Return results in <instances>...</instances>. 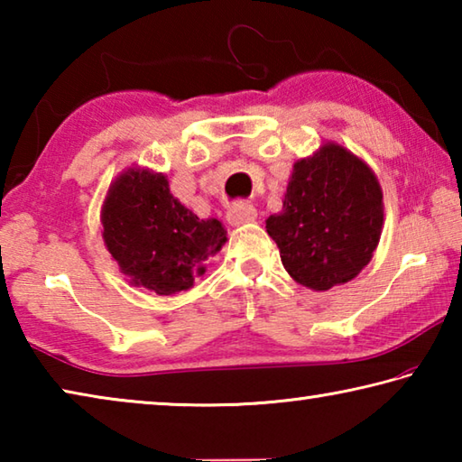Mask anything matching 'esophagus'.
Wrapping results in <instances>:
<instances>
[{
	"instance_id": "obj_1",
	"label": "esophagus",
	"mask_w": 462,
	"mask_h": 462,
	"mask_svg": "<svg viewBox=\"0 0 462 462\" xmlns=\"http://www.w3.org/2000/svg\"><path fill=\"white\" fill-rule=\"evenodd\" d=\"M228 222L232 226H238V224H246V222H254L256 220V209L253 208V203H246V201H236L232 203L228 214Z\"/></svg>"
}]
</instances>
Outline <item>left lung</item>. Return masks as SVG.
<instances>
[{"mask_svg":"<svg viewBox=\"0 0 462 462\" xmlns=\"http://www.w3.org/2000/svg\"><path fill=\"white\" fill-rule=\"evenodd\" d=\"M381 228L377 177L338 144L295 162L283 212L267 220L285 271L316 291L355 279L369 264Z\"/></svg>","mask_w":462,"mask_h":462,"instance_id":"obj_1","label":"left lung"}]
</instances>
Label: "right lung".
I'll list each match as a JSON object with an SVG mask.
<instances>
[{
	"instance_id": "right-lung-1",
	"label": "right lung",
	"mask_w": 462,
	"mask_h": 462,
	"mask_svg": "<svg viewBox=\"0 0 462 462\" xmlns=\"http://www.w3.org/2000/svg\"><path fill=\"white\" fill-rule=\"evenodd\" d=\"M104 240L130 283L156 295L185 291L226 242L222 222L201 220L171 195L165 175L130 169L109 187Z\"/></svg>"
}]
</instances>
